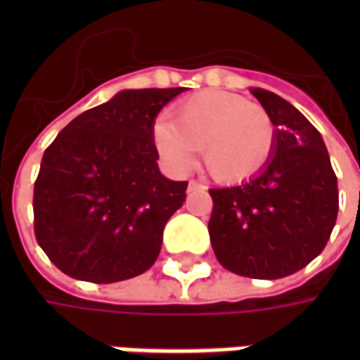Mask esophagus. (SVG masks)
<instances>
[{
	"mask_svg": "<svg viewBox=\"0 0 360 360\" xmlns=\"http://www.w3.org/2000/svg\"><path fill=\"white\" fill-rule=\"evenodd\" d=\"M204 185L202 183H198V181H191V183H188V187H187V191L188 193H193V191H204Z\"/></svg>",
	"mask_w": 360,
	"mask_h": 360,
	"instance_id": "obj_1",
	"label": "esophagus"
}]
</instances>
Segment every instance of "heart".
<instances>
[{
  "mask_svg": "<svg viewBox=\"0 0 360 360\" xmlns=\"http://www.w3.org/2000/svg\"><path fill=\"white\" fill-rule=\"evenodd\" d=\"M152 139L173 172L187 173L200 148L212 177L235 183L249 179L268 164L276 129L262 105L221 90H204L175 108V121L158 119Z\"/></svg>",
  "mask_w": 360,
  "mask_h": 360,
  "instance_id": "b5f03b06",
  "label": "heart"
}]
</instances>
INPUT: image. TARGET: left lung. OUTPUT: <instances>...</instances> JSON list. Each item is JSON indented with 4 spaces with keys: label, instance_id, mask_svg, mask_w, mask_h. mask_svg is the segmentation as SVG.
I'll return each instance as SVG.
<instances>
[{
    "label": "left lung",
    "instance_id": "1",
    "mask_svg": "<svg viewBox=\"0 0 360 360\" xmlns=\"http://www.w3.org/2000/svg\"><path fill=\"white\" fill-rule=\"evenodd\" d=\"M276 127L268 164L237 187L210 188L208 231L226 270L255 279H279L324 250L340 208L338 177L314 125L291 103L250 89Z\"/></svg>",
    "mask_w": 360,
    "mask_h": 360
}]
</instances>
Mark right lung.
<instances>
[{
	"mask_svg": "<svg viewBox=\"0 0 360 360\" xmlns=\"http://www.w3.org/2000/svg\"><path fill=\"white\" fill-rule=\"evenodd\" d=\"M185 90H121L75 117L46 148L34 183V235L63 274L113 283L156 262L188 183L160 173L152 129Z\"/></svg>",
	"mask_w": 360,
	"mask_h": 360,
	"instance_id": "obj_1",
	"label": "right lung"
}]
</instances>
